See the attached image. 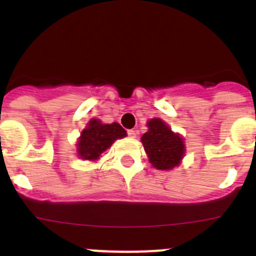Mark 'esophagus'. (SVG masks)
<instances>
[{"mask_svg":"<svg viewBox=\"0 0 256 256\" xmlns=\"http://www.w3.org/2000/svg\"><path fill=\"white\" fill-rule=\"evenodd\" d=\"M137 134H138V133H137V130H128V136H130V138H136V137H137Z\"/></svg>","mask_w":256,"mask_h":256,"instance_id":"34e87169","label":"esophagus"}]
</instances>
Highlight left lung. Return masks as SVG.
<instances>
[{"label": "left lung", "instance_id": "obj_1", "mask_svg": "<svg viewBox=\"0 0 256 256\" xmlns=\"http://www.w3.org/2000/svg\"><path fill=\"white\" fill-rule=\"evenodd\" d=\"M148 128L141 142L151 165L159 170H172L178 166L186 154L184 138L159 118L150 119Z\"/></svg>", "mask_w": 256, "mask_h": 256}]
</instances>
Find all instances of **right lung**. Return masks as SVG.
<instances>
[{
	"label": "right lung",
	"mask_w": 256,
	"mask_h": 256,
	"mask_svg": "<svg viewBox=\"0 0 256 256\" xmlns=\"http://www.w3.org/2000/svg\"><path fill=\"white\" fill-rule=\"evenodd\" d=\"M126 130L119 123L105 124L100 119H91L76 142V155L83 160L96 162L112 148L116 140L124 138Z\"/></svg>",
	"instance_id": "1"
}]
</instances>
